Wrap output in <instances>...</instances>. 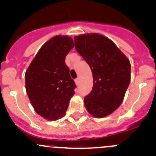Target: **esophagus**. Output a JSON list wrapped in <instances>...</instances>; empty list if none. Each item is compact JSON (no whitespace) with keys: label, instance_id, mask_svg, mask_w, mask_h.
Returning a JSON list of instances; mask_svg holds the SVG:
<instances>
[{"label":"esophagus","instance_id":"1","mask_svg":"<svg viewBox=\"0 0 156 156\" xmlns=\"http://www.w3.org/2000/svg\"><path fill=\"white\" fill-rule=\"evenodd\" d=\"M75 84L78 85V84H79V78H76V79L75 80Z\"/></svg>","mask_w":156,"mask_h":156}]
</instances>
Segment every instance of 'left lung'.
<instances>
[{"mask_svg":"<svg viewBox=\"0 0 156 156\" xmlns=\"http://www.w3.org/2000/svg\"><path fill=\"white\" fill-rule=\"evenodd\" d=\"M75 48L92 71L94 84L84 98L95 118L112 114L122 104L130 81V63L114 42L97 33L75 36Z\"/></svg>","mask_w":156,"mask_h":156,"instance_id":"obj_1","label":"left lung"}]
</instances>
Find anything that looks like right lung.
<instances>
[{
    "label": "right lung",
    "mask_w": 156,
    "mask_h": 156,
    "mask_svg": "<svg viewBox=\"0 0 156 156\" xmlns=\"http://www.w3.org/2000/svg\"><path fill=\"white\" fill-rule=\"evenodd\" d=\"M75 46L72 37L56 35L37 53L26 72V89L36 112L55 121L63 117L76 85L69 75L66 56Z\"/></svg>",
    "instance_id": "1"
}]
</instances>
